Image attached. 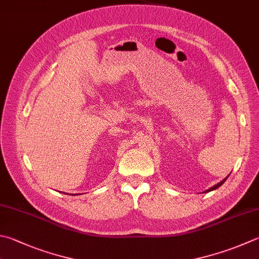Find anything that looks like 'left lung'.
Listing matches in <instances>:
<instances>
[{"label":"left lung","instance_id":"8db88e82","mask_svg":"<svg viewBox=\"0 0 259 259\" xmlns=\"http://www.w3.org/2000/svg\"><path fill=\"white\" fill-rule=\"evenodd\" d=\"M228 177H229V175H228L227 177H226V179L225 180H222L221 182H220V183H218V184H215V185H213V186H212V187H210V189L209 190H206L205 192H206V193H207V192H211V191H213V190H215V189H218V187H220L222 184H224L225 183V182H226V180L228 179Z\"/></svg>","mask_w":259,"mask_h":259}]
</instances>
